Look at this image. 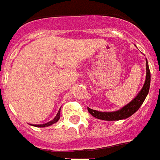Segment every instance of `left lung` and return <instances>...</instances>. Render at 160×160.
<instances>
[{"label": "left lung", "mask_w": 160, "mask_h": 160, "mask_svg": "<svg viewBox=\"0 0 160 160\" xmlns=\"http://www.w3.org/2000/svg\"><path fill=\"white\" fill-rule=\"evenodd\" d=\"M146 76L145 84L143 86L142 89L138 93V95L135 97L134 99L128 103L127 106L122 107L118 111L115 112H99L96 110H92L91 108L88 107V112H90L93 117H95L99 119H103L107 121H114V120H120V119H125L130 117L133 114L134 112L138 111V108L141 107V105L144 102L146 97L149 92V88H150L151 83V73L148 62L146 61Z\"/></svg>", "instance_id": "8db88e82"}]
</instances>
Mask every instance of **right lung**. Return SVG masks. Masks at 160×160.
<instances>
[{
	"instance_id": "1",
	"label": "right lung",
	"mask_w": 160,
	"mask_h": 160,
	"mask_svg": "<svg viewBox=\"0 0 160 160\" xmlns=\"http://www.w3.org/2000/svg\"><path fill=\"white\" fill-rule=\"evenodd\" d=\"M60 117H61V110H59L58 113L56 114V116L54 117V119L49 122L46 123V124H41V125H31V126H33V127H49L51 125H53L54 123H56L59 119H60Z\"/></svg>"
}]
</instances>
